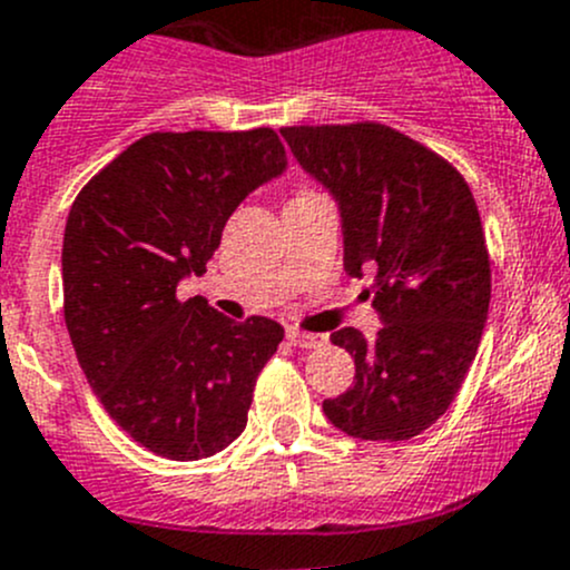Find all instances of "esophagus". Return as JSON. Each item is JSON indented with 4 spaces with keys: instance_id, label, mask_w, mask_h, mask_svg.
Segmentation results:
<instances>
[{
    "instance_id": "1",
    "label": "esophagus",
    "mask_w": 570,
    "mask_h": 570,
    "mask_svg": "<svg viewBox=\"0 0 570 570\" xmlns=\"http://www.w3.org/2000/svg\"><path fill=\"white\" fill-rule=\"evenodd\" d=\"M286 340H289V345L303 347V351H312V347H323L325 345V336L308 334V331H301V328L286 331Z\"/></svg>"
}]
</instances>
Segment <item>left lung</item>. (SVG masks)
Instances as JSON below:
<instances>
[{
    "instance_id": "8db88e82",
    "label": "left lung",
    "mask_w": 570,
    "mask_h": 570,
    "mask_svg": "<svg viewBox=\"0 0 570 570\" xmlns=\"http://www.w3.org/2000/svg\"><path fill=\"white\" fill-rule=\"evenodd\" d=\"M289 150L340 203L345 269L362 278L384 328L373 342L340 328L331 342L356 381L323 412L358 440H412L460 392L490 306V253L471 186L401 130L379 121L281 127Z\"/></svg>"
}]
</instances>
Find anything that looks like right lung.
<instances>
[{
  "label": "right lung",
  "instance_id": "add662e5",
  "mask_svg": "<svg viewBox=\"0 0 570 570\" xmlns=\"http://www.w3.org/2000/svg\"><path fill=\"white\" fill-rule=\"evenodd\" d=\"M286 169L273 127L150 132L99 169L63 234V317L105 412L138 445L191 462L247 425L256 379L284 340L269 317L180 301L242 200Z\"/></svg>",
  "mask_w": 570,
  "mask_h": 570
}]
</instances>
